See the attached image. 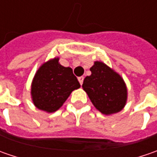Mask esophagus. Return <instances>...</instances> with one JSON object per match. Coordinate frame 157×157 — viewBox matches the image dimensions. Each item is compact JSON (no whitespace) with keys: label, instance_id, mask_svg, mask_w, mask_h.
I'll return each instance as SVG.
<instances>
[{"label":"esophagus","instance_id":"34e87169","mask_svg":"<svg viewBox=\"0 0 157 157\" xmlns=\"http://www.w3.org/2000/svg\"><path fill=\"white\" fill-rule=\"evenodd\" d=\"M78 81H79V83H80V85H82L83 84V80H84V77H78Z\"/></svg>","mask_w":157,"mask_h":157}]
</instances>
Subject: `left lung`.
<instances>
[{
  "label": "left lung",
  "mask_w": 157,
  "mask_h": 157,
  "mask_svg": "<svg viewBox=\"0 0 157 157\" xmlns=\"http://www.w3.org/2000/svg\"><path fill=\"white\" fill-rule=\"evenodd\" d=\"M90 71L92 74L85 78L82 87L95 108L105 115L121 111L128 100L122 77L101 61H95Z\"/></svg>",
  "instance_id": "obj_1"
}]
</instances>
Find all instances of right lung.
<instances>
[{
    "mask_svg": "<svg viewBox=\"0 0 157 157\" xmlns=\"http://www.w3.org/2000/svg\"><path fill=\"white\" fill-rule=\"evenodd\" d=\"M79 87L72 69L61 65L57 57L44 62L36 71L30 94L36 108L54 113L63 105L72 91Z\"/></svg>",
    "mask_w": 157,
    "mask_h": 157,
    "instance_id": "1",
    "label": "right lung"
}]
</instances>
